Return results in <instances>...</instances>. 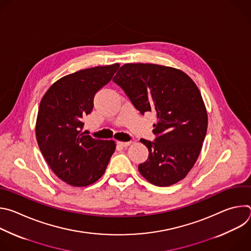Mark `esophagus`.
I'll return each mask as SVG.
<instances>
[{"label": "esophagus", "instance_id": "1", "mask_svg": "<svg viewBox=\"0 0 251 251\" xmlns=\"http://www.w3.org/2000/svg\"><path fill=\"white\" fill-rule=\"evenodd\" d=\"M131 144V142H121V141H118L117 142V145L120 146V147H127Z\"/></svg>", "mask_w": 251, "mask_h": 251}]
</instances>
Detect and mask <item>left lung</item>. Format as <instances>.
I'll return each instance as SVG.
<instances>
[{
  "instance_id": "8db88e82",
  "label": "left lung",
  "mask_w": 251,
  "mask_h": 251,
  "mask_svg": "<svg viewBox=\"0 0 251 251\" xmlns=\"http://www.w3.org/2000/svg\"><path fill=\"white\" fill-rule=\"evenodd\" d=\"M113 81L142 115L155 112L153 142L141 139L149 150L139 172L151 184L172 186L188 175L201 153L207 114L196 83L182 70L152 63H126Z\"/></svg>"
}]
</instances>
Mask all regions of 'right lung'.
Here are the masks:
<instances>
[{"label": "right lung", "instance_id": "obj_1", "mask_svg": "<svg viewBox=\"0 0 251 251\" xmlns=\"http://www.w3.org/2000/svg\"><path fill=\"white\" fill-rule=\"evenodd\" d=\"M119 63L82 69L54 82L43 97L35 126L40 150L52 172L70 186L86 187L102 176L115 142L82 132V118L92 112L95 94Z\"/></svg>", "mask_w": 251, "mask_h": 251}]
</instances>
